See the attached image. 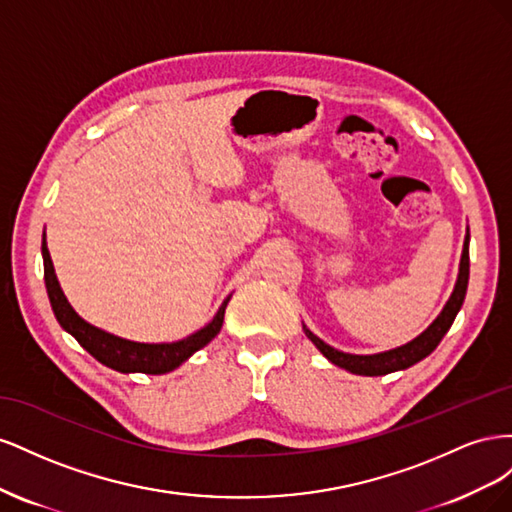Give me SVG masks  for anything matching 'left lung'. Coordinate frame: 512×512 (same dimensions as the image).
<instances>
[{"label":"left lung","instance_id":"obj_1","mask_svg":"<svg viewBox=\"0 0 512 512\" xmlns=\"http://www.w3.org/2000/svg\"><path fill=\"white\" fill-rule=\"evenodd\" d=\"M468 243L470 237H466V243H463V254H461V265H459V277H457V284L455 290L451 294V299L444 305L442 314L433 320L431 327L418 335L414 342L401 346L397 350H389V352H382V354H374V356H356V354H344L339 352L331 346H327L322 342L320 337H316L312 331L305 329V335L312 339L314 346L327 356L331 363H335L337 367H344L352 374H359V376H384V374H391V371L397 369H406L414 363H418L421 359H425L427 354H431L433 350L438 348V344L442 342V337L446 335V331L451 329V324L457 316V312L463 305V299H466V290H468V280H470V250H468Z\"/></svg>","mask_w":512,"mask_h":512}]
</instances>
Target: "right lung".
<instances>
[{
    "instance_id": "obj_1",
    "label": "right lung",
    "mask_w": 512,
    "mask_h": 512,
    "mask_svg": "<svg viewBox=\"0 0 512 512\" xmlns=\"http://www.w3.org/2000/svg\"><path fill=\"white\" fill-rule=\"evenodd\" d=\"M42 258H44V284H46V292H49V301L57 322L70 335H74L76 342H79L91 356H96V359L106 367L123 371V374H130V371H143V374H166V371H173L183 361H188L196 350L205 348L222 329L228 299L222 303L218 316H215L205 329H200L198 333L185 337L175 344H136V342H128V339L115 337L111 333H104L96 327H91L89 322H85L70 307L64 292L59 288L49 247H46L44 241H42Z\"/></svg>"
}]
</instances>
